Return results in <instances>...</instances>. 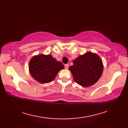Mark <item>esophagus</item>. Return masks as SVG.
<instances>
[{
    "mask_svg": "<svg viewBox=\"0 0 128 128\" xmlns=\"http://www.w3.org/2000/svg\"><path fill=\"white\" fill-rule=\"evenodd\" d=\"M64 67H65V68H66V69H68L69 68V64H66L64 66Z\"/></svg>",
    "mask_w": 128,
    "mask_h": 128,
    "instance_id": "obj_1",
    "label": "esophagus"
}]
</instances>
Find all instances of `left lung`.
<instances>
[{"mask_svg": "<svg viewBox=\"0 0 128 128\" xmlns=\"http://www.w3.org/2000/svg\"><path fill=\"white\" fill-rule=\"evenodd\" d=\"M69 67L76 82L84 87L94 85L100 79L103 72L101 59L96 54L88 52L78 56Z\"/></svg>", "mask_w": 128, "mask_h": 128, "instance_id": "left-lung-1", "label": "left lung"}]
</instances>
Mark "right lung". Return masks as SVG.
<instances>
[{
    "instance_id": "1",
    "label": "right lung",
    "mask_w": 128,
    "mask_h": 128,
    "mask_svg": "<svg viewBox=\"0 0 128 128\" xmlns=\"http://www.w3.org/2000/svg\"><path fill=\"white\" fill-rule=\"evenodd\" d=\"M62 69V62L56 61L51 55L34 56L29 62V71L32 76L43 84L52 82Z\"/></svg>"
}]
</instances>
